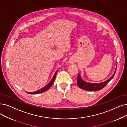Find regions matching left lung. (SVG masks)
Segmentation results:
<instances>
[{
	"label": "left lung",
	"instance_id": "left-lung-1",
	"mask_svg": "<svg viewBox=\"0 0 127 127\" xmlns=\"http://www.w3.org/2000/svg\"><path fill=\"white\" fill-rule=\"evenodd\" d=\"M116 69L115 71V72L113 76L107 80L106 81L101 82V83H98V84H93V83H88L85 81L82 80L81 78V77L79 74H78V78H77V85H78V87L81 88L82 89L85 90L86 91H97L100 90L103 88L105 87L106 85L108 83L111 79L113 78V77L115 74L116 71Z\"/></svg>",
	"mask_w": 127,
	"mask_h": 127
}]
</instances>
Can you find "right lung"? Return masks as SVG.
I'll use <instances>...</instances> for the list:
<instances>
[{"mask_svg":"<svg viewBox=\"0 0 127 127\" xmlns=\"http://www.w3.org/2000/svg\"><path fill=\"white\" fill-rule=\"evenodd\" d=\"M58 70H57L56 73H55V74H54V76H53V77L52 78V80H51V81L49 82V83L47 85H46L45 87H44L43 88H42V89H40V90H38V91H35V92H27V93H29V94H32V95H35V94H38V93H42V92H45L46 91H47V90H48L49 88H50L52 86V85H53V82H54V80H55V78H56V75H57V72H58Z\"/></svg>","mask_w":127,"mask_h":127,"instance_id":"add662e5","label":"right lung"}]
</instances>
